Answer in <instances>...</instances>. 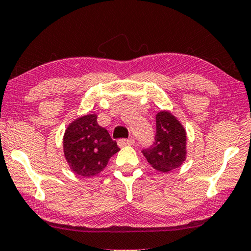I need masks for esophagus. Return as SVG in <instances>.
<instances>
[{"label": "esophagus", "mask_w": 251, "mask_h": 251, "mask_svg": "<svg viewBox=\"0 0 251 251\" xmlns=\"http://www.w3.org/2000/svg\"><path fill=\"white\" fill-rule=\"evenodd\" d=\"M118 144L120 148H123V146H126V145H133L135 144V139L132 137L131 138H128V139H119L118 141Z\"/></svg>", "instance_id": "1"}]
</instances>
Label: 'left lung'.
Segmentation results:
<instances>
[{"mask_svg":"<svg viewBox=\"0 0 251 251\" xmlns=\"http://www.w3.org/2000/svg\"><path fill=\"white\" fill-rule=\"evenodd\" d=\"M155 137L150 148L143 150L146 160L154 169L162 173L180 167L187 155V133L183 126L168 110L155 116Z\"/></svg>","mask_w":251,"mask_h":251,"instance_id":"8db88e82","label":"left lung"}]
</instances>
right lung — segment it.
I'll return each instance as SVG.
<instances>
[{
  "mask_svg": "<svg viewBox=\"0 0 251 251\" xmlns=\"http://www.w3.org/2000/svg\"><path fill=\"white\" fill-rule=\"evenodd\" d=\"M120 149L108 131L87 114L71 122L64 132L63 152L70 169L80 176H96Z\"/></svg>",
  "mask_w": 251,
  "mask_h": 251,
  "instance_id": "add662e5",
  "label": "right lung"
}]
</instances>
